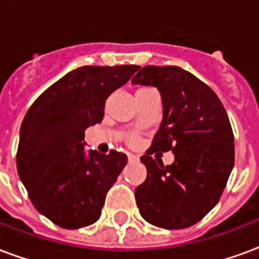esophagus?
Masks as SVG:
<instances>
[{
	"instance_id": "1",
	"label": "esophagus",
	"mask_w": 259,
	"mask_h": 259,
	"mask_svg": "<svg viewBox=\"0 0 259 259\" xmlns=\"http://www.w3.org/2000/svg\"><path fill=\"white\" fill-rule=\"evenodd\" d=\"M129 161H132V162H136V161H139V157H137V155H135V154H129Z\"/></svg>"
}]
</instances>
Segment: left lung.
I'll list each match as a JSON object with an SVG mask.
<instances>
[{
	"label": "left lung",
	"instance_id": "left-lung-1",
	"mask_svg": "<svg viewBox=\"0 0 259 259\" xmlns=\"http://www.w3.org/2000/svg\"><path fill=\"white\" fill-rule=\"evenodd\" d=\"M132 83L155 87L162 100L161 126L140 158L147 179L135 191L139 211L158 228H189L217 205L233 169L228 113L205 83L178 66H144ZM169 149L172 165L149 157Z\"/></svg>",
	"mask_w": 259,
	"mask_h": 259
}]
</instances>
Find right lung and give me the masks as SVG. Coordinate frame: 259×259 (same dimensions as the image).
Here are the masks:
<instances>
[{"mask_svg":"<svg viewBox=\"0 0 259 259\" xmlns=\"http://www.w3.org/2000/svg\"><path fill=\"white\" fill-rule=\"evenodd\" d=\"M139 66H81L37 98L22 122L16 168L41 215L65 229L98 221L108 190L127 163L123 152L85 150L84 130L104 118L107 98Z\"/></svg>","mask_w":259,"mask_h":259,"instance_id":"obj_1","label":"right lung"}]
</instances>
